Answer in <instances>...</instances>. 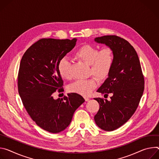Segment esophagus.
Returning <instances> with one entry per match:
<instances>
[{
	"label": "esophagus",
	"mask_w": 159,
	"mask_h": 159,
	"mask_svg": "<svg viewBox=\"0 0 159 159\" xmlns=\"http://www.w3.org/2000/svg\"><path fill=\"white\" fill-rule=\"evenodd\" d=\"M84 100H85V101H86V102H88V101H89V100H90V98H89V97H84Z\"/></svg>",
	"instance_id": "34e87169"
}]
</instances>
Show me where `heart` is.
<instances>
[{"label":"heart","instance_id":"heart-1","mask_svg":"<svg viewBox=\"0 0 159 159\" xmlns=\"http://www.w3.org/2000/svg\"><path fill=\"white\" fill-rule=\"evenodd\" d=\"M75 57L90 66V74L102 80L106 78L110 73L114 62V51L109 47L100 50L90 45H84L80 47L75 53ZM70 62L64 57L58 64V70L61 76L66 80L72 78L70 71ZM97 86V82L93 78L81 80L70 84L68 87L70 92L76 93L83 96L89 95Z\"/></svg>","mask_w":159,"mask_h":159}]
</instances>
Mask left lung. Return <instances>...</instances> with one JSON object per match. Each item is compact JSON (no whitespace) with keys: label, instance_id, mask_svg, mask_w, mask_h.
<instances>
[{"label":"left lung","instance_id":"left-lung-1","mask_svg":"<svg viewBox=\"0 0 159 159\" xmlns=\"http://www.w3.org/2000/svg\"><path fill=\"white\" fill-rule=\"evenodd\" d=\"M114 51V62L108 78L97 90L111 100L95 98L100 109L94 117L102 129L111 131L122 126L136 111L144 90V78L137 53L126 40L116 35L95 39Z\"/></svg>","mask_w":159,"mask_h":159}]
</instances>
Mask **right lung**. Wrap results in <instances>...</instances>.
<instances>
[{
  "mask_svg": "<svg viewBox=\"0 0 159 159\" xmlns=\"http://www.w3.org/2000/svg\"><path fill=\"white\" fill-rule=\"evenodd\" d=\"M76 41L41 39L25 52L21 61L17 81L20 96L33 120L50 133L64 131L84 102L76 93H67L61 99L53 97L63 85L59 62L75 47Z\"/></svg>",
  "mask_w": 159,
  "mask_h": 159,
  "instance_id": "add662e5",
  "label": "right lung"
}]
</instances>
